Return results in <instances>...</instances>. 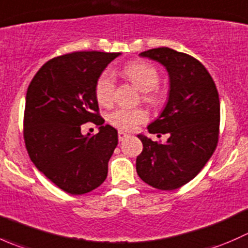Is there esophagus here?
<instances>
[{"label":"esophagus","instance_id":"1","mask_svg":"<svg viewBox=\"0 0 248 248\" xmlns=\"http://www.w3.org/2000/svg\"><path fill=\"white\" fill-rule=\"evenodd\" d=\"M129 137L128 133H126L124 131H119V140L120 141H124V139H127Z\"/></svg>","mask_w":248,"mask_h":248}]
</instances>
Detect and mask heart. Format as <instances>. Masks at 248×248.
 Returning a JSON list of instances; mask_svg holds the SVG:
<instances>
[{"mask_svg": "<svg viewBox=\"0 0 248 248\" xmlns=\"http://www.w3.org/2000/svg\"><path fill=\"white\" fill-rule=\"evenodd\" d=\"M124 76L129 81L145 93V99L156 102L154 90L159 84V74L152 64L144 61H134L124 68ZM115 77L110 71L101 74L96 84V98L102 106H110L114 101ZM147 120V114L142 109H117L109 115V122L112 126L124 131H133Z\"/></svg>", "mask_w": 248, "mask_h": 248, "instance_id": "obj_1", "label": "heart"}]
</instances>
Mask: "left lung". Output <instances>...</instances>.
I'll use <instances>...</instances> for the list:
<instances>
[{
    "instance_id": "left-lung-1",
    "label": "left lung",
    "mask_w": 248,
    "mask_h": 248,
    "mask_svg": "<svg viewBox=\"0 0 248 248\" xmlns=\"http://www.w3.org/2000/svg\"><path fill=\"white\" fill-rule=\"evenodd\" d=\"M139 56L159 62L168 72V101L147 129L169 138L162 144L138 134L142 151L137 157V172L150 186L172 191L194 179L216 149L218 92L206 68L189 55L157 47Z\"/></svg>"
}]
</instances>
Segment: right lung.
<instances>
[{
  "label": "right lung",
  "mask_w": 248,
  "mask_h": 248,
  "mask_svg": "<svg viewBox=\"0 0 248 248\" xmlns=\"http://www.w3.org/2000/svg\"><path fill=\"white\" fill-rule=\"evenodd\" d=\"M121 52L77 51L47 61L30 82L24 115L27 152L39 171L69 194L101 186L117 145V131L98 114L96 84ZM94 122L96 136L81 134Z\"/></svg>",
  "instance_id": "obj_1"
}]
</instances>
